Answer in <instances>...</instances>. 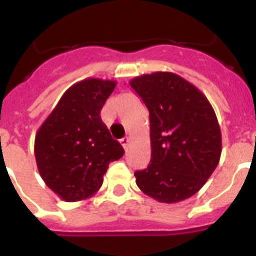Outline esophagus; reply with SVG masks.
I'll list each match as a JSON object with an SVG mask.
<instances>
[{"instance_id": "esophagus-1", "label": "esophagus", "mask_w": 256, "mask_h": 256, "mask_svg": "<svg viewBox=\"0 0 256 256\" xmlns=\"http://www.w3.org/2000/svg\"><path fill=\"white\" fill-rule=\"evenodd\" d=\"M130 137H124V138H122L120 140V144H122V146H123L124 148V150H126V148H128V146H130Z\"/></svg>"}]
</instances>
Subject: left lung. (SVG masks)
Wrapping results in <instances>:
<instances>
[{
  "label": "left lung",
  "instance_id": "left-lung-1",
  "mask_svg": "<svg viewBox=\"0 0 256 256\" xmlns=\"http://www.w3.org/2000/svg\"><path fill=\"white\" fill-rule=\"evenodd\" d=\"M130 84L150 112L151 160L134 172L137 186L166 204L191 198L220 159L222 133L212 105L174 73L144 74Z\"/></svg>",
  "mask_w": 256,
  "mask_h": 256
}]
</instances>
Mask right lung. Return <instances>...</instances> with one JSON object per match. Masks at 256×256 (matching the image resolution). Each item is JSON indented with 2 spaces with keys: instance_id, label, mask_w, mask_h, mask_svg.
I'll use <instances>...</instances> for the list:
<instances>
[{
  "instance_id": "right-lung-1",
  "label": "right lung",
  "mask_w": 256,
  "mask_h": 256,
  "mask_svg": "<svg viewBox=\"0 0 256 256\" xmlns=\"http://www.w3.org/2000/svg\"><path fill=\"white\" fill-rule=\"evenodd\" d=\"M116 82L88 78L68 90L36 134L40 177L65 201L92 196L102 184L108 164L123 156L100 112Z\"/></svg>"
}]
</instances>
